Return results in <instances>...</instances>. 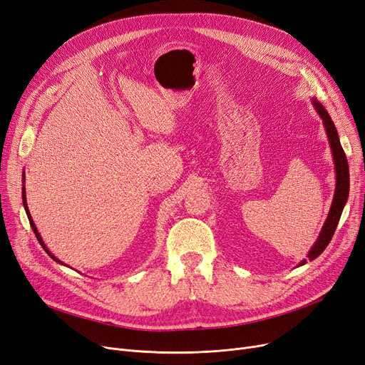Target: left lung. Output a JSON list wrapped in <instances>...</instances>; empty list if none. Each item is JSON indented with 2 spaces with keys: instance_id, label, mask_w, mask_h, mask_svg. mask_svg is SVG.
I'll return each instance as SVG.
<instances>
[{
  "instance_id": "1",
  "label": "left lung",
  "mask_w": 365,
  "mask_h": 365,
  "mask_svg": "<svg viewBox=\"0 0 365 365\" xmlns=\"http://www.w3.org/2000/svg\"><path fill=\"white\" fill-rule=\"evenodd\" d=\"M312 102H313L316 111L320 115L323 125H325V129H327V135H328L329 145H331L332 156H334V162H335V179H336L334 200H332V205H331V209H329V213H328V218H327L325 224H323V228H322V232H320V235L316 240V244L308 252V259L314 260L329 245L335 228H336V225H339L341 212L344 209V205H346L347 197H349V165H347V159H346L344 150H343V147L340 144L339 133H336L334 121L331 120L328 111L325 110V106H323L314 98L312 99ZM305 263H307V260H302L299 263V266H302Z\"/></svg>"
}]
</instances>
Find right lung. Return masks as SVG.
Segmentation results:
<instances>
[{
    "label": "right lung",
    "mask_w": 365,
    "mask_h": 365,
    "mask_svg": "<svg viewBox=\"0 0 365 365\" xmlns=\"http://www.w3.org/2000/svg\"><path fill=\"white\" fill-rule=\"evenodd\" d=\"M22 190H25V187H22ZM22 201H24V207H25V212H26V217H29V221H30V225H31V228H33V232H34V235H36V237H37V240H38V244L43 247V250L51 255V259H53L56 262H58V263H61L58 259H56V255H52L51 254V251L46 248V245L43 244V240H42V236H40V233L37 232V228H36V225H34V222H33V220H31V215H30V210H29V206H26V197H25V191H22Z\"/></svg>",
    "instance_id": "obj_1"
}]
</instances>
